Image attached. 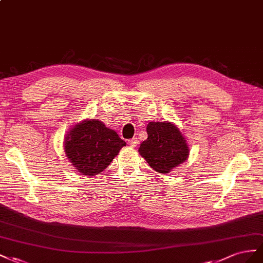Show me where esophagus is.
Returning <instances> with one entry per match:
<instances>
[{
    "mask_svg": "<svg viewBox=\"0 0 263 263\" xmlns=\"http://www.w3.org/2000/svg\"><path fill=\"white\" fill-rule=\"evenodd\" d=\"M139 143V140H138V138H133V139H131V140H129V144L131 145V146H137V144Z\"/></svg>",
    "mask_w": 263,
    "mask_h": 263,
    "instance_id": "esophagus-1",
    "label": "esophagus"
}]
</instances>
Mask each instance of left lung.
Segmentation results:
<instances>
[{"label": "left lung", "mask_w": 263, "mask_h": 263, "mask_svg": "<svg viewBox=\"0 0 263 263\" xmlns=\"http://www.w3.org/2000/svg\"><path fill=\"white\" fill-rule=\"evenodd\" d=\"M147 139L140 145L139 152L153 170L162 174L186 161L190 149L186 140L171 122H149Z\"/></svg>", "instance_id": "8db88e82"}]
</instances>
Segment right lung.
Wrapping results in <instances>:
<instances>
[{
	"label": "right lung",
	"instance_id": "1",
	"mask_svg": "<svg viewBox=\"0 0 263 263\" xmlns=\"http://www.w3.org/2000/svg\"><path fill=\"white\" fill-rule=\"evenodd\" d=\"M125 145L117 132L92 119L74 125L67 134L65 152L78 172L93 176L106 170Z\"/></svg>",
	"mask_w": 263,
	"mask_h": 263
}]
</instances>
